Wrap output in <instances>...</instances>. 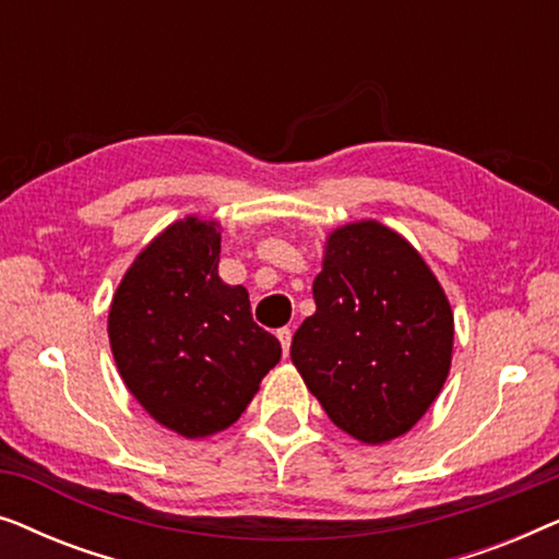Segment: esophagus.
<instances>
[{
  "instance_id": "obj_1",
  "label": "esophagus",
  "mask_w": 559,
  "mask_h": 559,
  "mask_svg": "<svg viewBox=\"0 0 559 559\" xmlns=\"http://www.w3.org/2000/svg\"><path fill=\"white\" fill-rule=\"evenodd\" d=\"M277 338L282 343V350H285V356H287L289 354V343H293V331H289V328H280Z\"/></svg>"
}]
</instances>
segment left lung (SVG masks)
Returning a JSON list of instances; mask_svg holds the SVG:
<instances>
[{
  "label": "left lung",
  "mask_w": 559,
  "mask_h": 559,
  "mask_svg": "<svg viewBox=\"0 0 559 559\" xmlns=\"http://www.w3.org/2000/svg\"><path fill=\"white\" fill-rule=\"evenodd\" d=\"M312 297L289 356L333 425L366 445L409 432L453 358V310L419 251L379 221L335 228Z\"/></svg>",
  "instance_id": "8db88e82"
}]
</instances>
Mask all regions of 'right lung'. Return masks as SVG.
<instances>
[{
	"instance_id": "add662e5",
	"label": "right lung",
	"mask_w": 559,
	"mask_h": 559,
	"mask_svg": "<svg viewBox=\"0 0 559 559\" xmlns=\"http://www.w3.org/2000/svg\"><path fill=\"white\" fill-rule=\"evenodd\" d=\"M221 228L188 216L155 236L114 293L109 343L152 419L209 438L241 417L282 346L251 318L249 293L218 277Z\"/></svg>"
}]
</instances>
